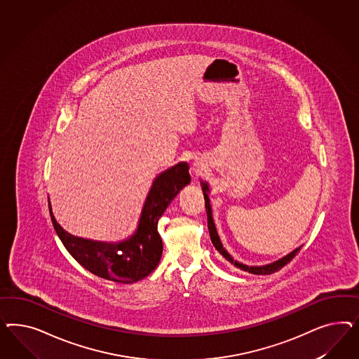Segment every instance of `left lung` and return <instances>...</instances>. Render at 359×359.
<instances>
[{
	"label": "left lung",
	"mask_w": 359,
	"mask_h": 359,
	"mask_svg": "<svg viewBox=\"0 0 359 359\" xmlns=\"http://www.w3.org/2000/svg\"><path fill=\"white\" fill-rule=\"evenodd\" d=\"M201 183V189H203V194H204V198H205V209H207L208 216V229H209V234H210V239H212V243L213 246L216 248V250L226 259L230 262L231 264H234L236 267H238L239 270H243V271L250 272L254 275H270L273 272L279 271L280 269H283L285 264H288L290 262L292 261L294 258V255L300 251L302 246H299L297 249H294V251H291L290 254L284 255L278 261L272 262L269 264H264V266H248V264H243L241 262L234 259L228 250L224 248L219 236H218L217 228H216V224H215V219H213V215H212V207H210V200H209V184L207 182H200Z\"/></svg>",
	"instance_id": "left-lung-1"
}]
</instances>
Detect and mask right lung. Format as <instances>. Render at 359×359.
Returning a JSON list of instances; mask_svg holds the SVG:
<instances>
[{"label":"right lung","instance_id":"right-lung-1","mask_svg":"<svg viewBox=\"0 0 359 359\" xmlns=\"http://www.w3.org/2000/svg\"><path fill=\"white\" fill-rule=\"evenodd\" d=\"M188 170V163L180 162L154 179L137 229L121 242L108 243L74 237L56 222L48 203L55 231L75 261L93 275L125 284L138 282L150 275L162 258L163 243L158 233V221L176 195L191 183Z\"/></svg>","mask_w":359,"mask_h":359}]
</instances>
